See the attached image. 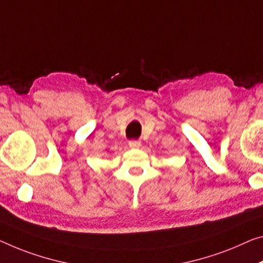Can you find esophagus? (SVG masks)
Here are the masks:
<instances>
[{
  "mask_svg": "<svg viewBox=\"0 0 263 263\" xmlns=\"http://www.w3.org/2000/svg\"><path fill=\"white\" fill-rule=\"evenodd\" d=\"M140 141L139 140H135V139H132V140H130L128 141V146L130 147H132V148H138V147H140Z\"/></svg>",
  "mask_w": 263,
  "mask_h": 263,
  "instance_id": "34e87169",
  "label": "esophagus"
}]
</instances>
